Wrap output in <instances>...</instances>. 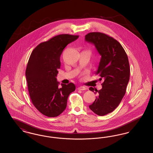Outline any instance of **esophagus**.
I'll list each match as a JSON object with an SVG mask.
<instances>
[{"mask_svg":"<svg viewBox=\"0 0 153 153\" xmlns=\"http://www.w3.org/2000/svg\"><path fill=\"white\" fill-rule=\"evenodd\" d=\"M78 89H79V90H81V91H84V90L87 89V88L86 87H83V86H80V87L78 88Z\"/></svg>","mask_w":153,"mask_h":153,"instance_id":"esophagus-1","label":"esophagus"}]
</instances>
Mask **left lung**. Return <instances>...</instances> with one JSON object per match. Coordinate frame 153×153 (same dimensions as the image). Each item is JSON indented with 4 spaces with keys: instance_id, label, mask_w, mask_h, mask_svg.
Listing matches in <instances>:
<instances>
[{
    "instance_id": "1",
    "label": "left lung",
    "mask_w": 153,
    "mask_h": 153,
    "mask_svg": "<svg viewBox=\"0 0 153 153\" xmlns=\"http://www.w3.org/2000/svg\"><path fill=\"white\" fill-rule=\"evenodd\" d=\"M85 39L94 44L102 56L95 73L104 81L100 90L89 88L97 96L89 107L97 115H105L117 108L126 94L130 74L128 59L121 44L104 33H89Z\"/></svg>"
}]
</instances>
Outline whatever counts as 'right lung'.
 <instances>
[{
    "label": "right lung",
    "mask_w": 153,
    "mask_h": 153,
    "mask_svg": "<svg viewBox=\"0 0 153 153\" xmlns=\"http://www.w3.org/2000/svg\"><path fill=\"white\" fill-rule=\"evenodd\" d=\"M79 36L64 34L54 36L39 44L30 56L26 69L30 97L36 109L46 117L59 115L65 109L69 95L75 91L72 82L59 86L56 76L63 50Z\"/></svg>",
    "instance_id": "obj_1"
}]
</instances>
